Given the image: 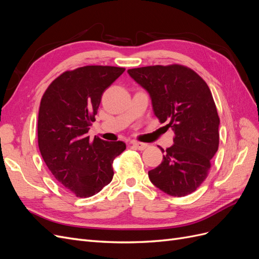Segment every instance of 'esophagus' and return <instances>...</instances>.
<instances>
[{"label":"esophagus","instance_id":"obj_1","mask_svg":"<svg viewBox=\"0 0 259 259\" xmlns=\"http://www.w3.org/2000/svg\"><path fill=\"white\" fill-rule=\"evenodd\" d=\"M132 145H133V147H135L136 149H138V150H140V151H143V150H145V149L148 148V145H147V144L135 142V140H134V142H132Z\"/></svg>","mask_w":259,"mask_h":259}]
</instances>
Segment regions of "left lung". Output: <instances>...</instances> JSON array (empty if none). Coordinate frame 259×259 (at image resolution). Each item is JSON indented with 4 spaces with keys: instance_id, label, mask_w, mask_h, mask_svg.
<instances>
[{
    "instance_id": "left-lung-1",
    "label": "left lung",
    "mask_w": 259,
    "mask_h": 259,
    "mask_svg": "<svg viewBox=\"0 0 259 259\" xmlns=\"http://www.w3.org/2000/svg\"><path fill=\"white\" fill-rule=\"evenodd\" d=\"M149 93L153 112L175 133L163 161L148 171L151 183L173 197H185L204 182L218 150L219 116L206 82L183 65L148 66L127 70Z\"/></svg>"
}]
</instances>
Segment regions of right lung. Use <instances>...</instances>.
Masks as SVG:
<instances>
[{
  "mask_svg": "<svg viewBox=\"0 0 259 259\" xmlns=\"http://www.w3.org/2000/svg\"><path fill=\"white\" fill-rule=\"evenodd\" d=\"M125 71L121 67L85 66L65 71L43 94L37 143L54 177L76 197L98 193L113 178L112 163L126 148L123 142L91 140L103 93Z\"/></svg>",
  "mask_w": 259,
  "mask_h": 259,
  "instance_id": "right-lung-1",
  "label": "right lung"
}]
</instances>
